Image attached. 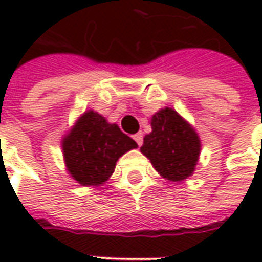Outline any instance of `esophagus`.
<instances>
[{
    "label": "esophagus",
    "mask_w": 262,
    "mask_h": 262,
    "mask_svg": "<svg viewBox=\"0 0 262 262\" xmlns=\"http://www.w3.org/2000/svg\"><path fill=\"white\" fill-rule=\"evenodd\" d=\"M133 139L136 140L137 146H142V144H143V133H142V132H139V133H136V135L133 136Z\"/></svg>",
    "instance_id": "esophagus-1"
}]
</instances>
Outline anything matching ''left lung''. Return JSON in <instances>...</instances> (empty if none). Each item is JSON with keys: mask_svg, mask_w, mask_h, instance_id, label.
I'll list each match as a JSON object with an SVG mask.
<instances>
[{"mask_svg": "<svg viewBox=\"0 0 262 262\" xmlns=\"http://www.w3.org/2000/svg\"><path fill=\"white\" fill-rule=\"evenodd\" d=\"M151 132L144 136L142 151L160 176L172 182L185 181L195 171L201 139L191 123L172 108L151 116Z\"/></svg>", "mask_w": 262, "mask_h": 262, "instance_id": "1", "label": "left lung"}]
</instances>
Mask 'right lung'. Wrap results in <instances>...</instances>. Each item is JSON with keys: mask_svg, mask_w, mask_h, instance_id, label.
Listing matches in <instances>:
<instances>
[{"mask_svg": "<svg viewBox=\"0 0 262 262\" xmlns=\"http://www.w3.org/2000/svg\"><path fill=\"white\" fill-rule=\"evenodd\" d=\"M136 147L137 143L119 126L92 109L75 120L61 140L66 168L84 187H101L114 174L119 157Z\"/></svg>", "mask_w": 262, "mask_h": 262, "instance_id": "1", "label": "right lung"}]
</instances>
